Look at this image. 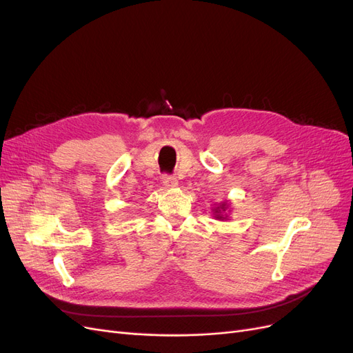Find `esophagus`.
<instances>
[{"label":"esophagus","instance_id":"obj_1","mask_svg":"<svg viewBox=\"0 0 353 353\" xmlns=\"http://www.w3.org/2000/svg\"><path fill=\"white\" fill-rule=\"evenodd\" d=\"M162 183H163V185L168 187V188H172V187H176V185H178L176 178L172 176V175H163V176H162Z\"/></svg>","mask_w":353,"mask_h":353}]
</instances>
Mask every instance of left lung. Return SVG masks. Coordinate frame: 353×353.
Listing matches in <instances>:
<instances>
[{
    "label": "left lung",
    "mask_w": 353,
    "mask_h": 353,
    "mask_svg": "<svg viewBox=\"0 0 353 353\" xmlns=\"http://www.w3.org/2000/svg\"><path fill=\"white\" fill-rule=\"evenodd\" d=\"M218 209H219V208H218ZM218 209H216V212H218ZM221 209H222V210H225V205H222V208H221ZM218 213H221V210H219V212H218ZM218 218H219V219H221V218H222V216H219V215H218Z\"/></svg>",
    "instance_id": "8db88e82"
}]
</instances>
